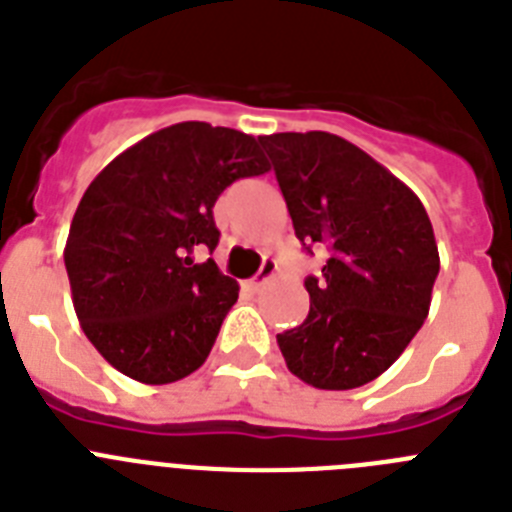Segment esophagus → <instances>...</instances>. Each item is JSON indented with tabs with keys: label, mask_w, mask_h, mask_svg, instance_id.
<instances>
[{
	"label": "esophagus",
	"mask_w": 512,
	"mask_h": 512,
	"mask_svg": "<svg viewBox=\"0 0 512 512\" xmlns=\"http://www.w3.org/2000/svg\"><path fill=\"white\" fill-rule=\"evenodd\" d=\"M274 274H277V261H274V259H264L261 269L256 271V274H253L251 279H248V287H251V289H261L266 282H269L271 277H274Z\"/></svg>",
	"instance_id": "obj_1"
}]
</instances>
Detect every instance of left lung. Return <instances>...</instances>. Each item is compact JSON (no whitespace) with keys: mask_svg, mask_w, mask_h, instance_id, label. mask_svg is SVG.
I'll use <instances>...</instances> for the list:
<instances>
[{"mask_svg":"<svg viewBox=\"0 0 512 512\" xmlns=\"http://www.w3.org/2000/svg\"><path fill=\"white\" fill-rule=\"evenodd\" d=\"M295 235L330 259L307 277L305 323L279 333L287 369L318 390L387 372L428 318L438 246L423 202L354 143L323 130L259 135Z\"/></svg>","mask_w":512,"mask_h":512,"instance_id":"1","label":"left lung"}]
</instances>
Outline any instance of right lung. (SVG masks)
I'll return each instance as SVG.
<instances>
[{
    "label": "right lung",
    "instance_id": "right-lung-1",
    "mask_svg": "<svg viewBox=\"0 0 512 512\" xmlns=\"http://www.w3.org/2000/svg\"><path fill=\"white\" fill-rule=\"evenodd\" d=\"M269 169L253 135L176 122L89 184L63 261L81 330L117 372L169 384L205 364L238 282L192 253L220 241L212 207L223 189Z\"/></svg>",
    "mask_w": 512,
    "mask_h": 512
}]
</instances>
